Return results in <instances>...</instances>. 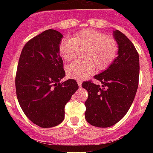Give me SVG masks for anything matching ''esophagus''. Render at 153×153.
Masks as SVG:
<instances>
[{"label":"esophagus","mask_w":153,"mask_h":153,"mask_svg":"<svg viewBox=\"0 0 153 153\" xmlns=\"http://www.w3.org/2000/svg\"><path fill=\"white\" fill-rule=\"evenodd\" d=\"M77 82H78V85H79V86H81V85H82V81H81V80H78V81H77Z\"/></svg>","instance_id":"1"}]
</instances>
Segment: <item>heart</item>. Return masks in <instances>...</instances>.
Instances as JSON below:
<instances>
[{"mask_svg":"<svg viewBox=\"0 0 153 153\" xmlns=\"http://www.w3.org/2000/svg\"><path fill=\"white\" fill-rule=\"evenodd\" d=\"M118 44L113 37L92 29L82 30L71 39H63L59 45V53L62 59L70 62L79 51H83L82 60L73 62L66 68L67 76L83 79L97 71L107 69L116 59Z\"/></svg>","mask_w":153,"mask_h":153,"instance_id":"1","label":"heart"}]
</instances>
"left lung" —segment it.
I'll use <instances>...</instances> for the list:
<instances>
[{"instance_id":"8db88e82","label":"left lung","mask_w":153,"mask_h":153,"mask_svg":"<svg viewBox=\"0 0 153 153\" xmlns=\"http://www.w3.org/2000/svg\"><path fill=\"white\" fill-rule=\"evenodd\" d=\"M118 44L117 57L106 70L94 77L102 82H83L88 92L85 102L86 121L91 126L107 128L117 123L127 114L137 91L139 55L133 44L118 30L114 31Z\"/></svg>"}]
</instances>
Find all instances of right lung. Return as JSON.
Here are the masks:
<instances>
[{"label": "right lung", "mask_w": 153, "mask_h": 153, "mask_svg": "<svg viewBox=\"0 0 153 153\" xmlns=\"http://www.w3.org/2000/svg\"><path fill=\"white\" fill-rule=\"evenodd\" d=\"M54 29L44 31L27 42L20 54L16 74V97L27 118L41 128L59 125L65 105L79 88L66 75L59 53L62 38Z\"/></svg>", "instance_id": "right-lung-1"}]
</instances>
